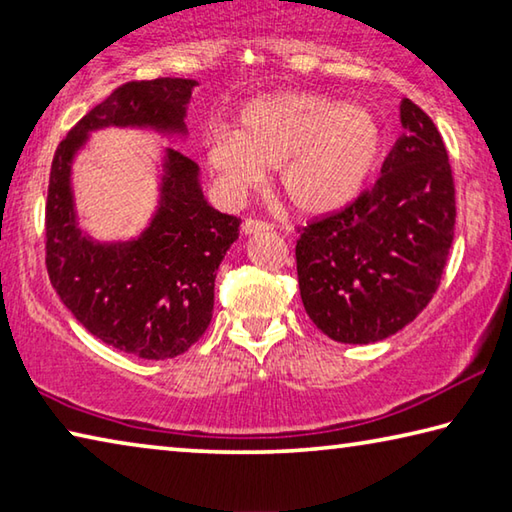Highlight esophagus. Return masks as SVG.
I'll return each mask as SVG.
<instances>
[{
    "mask_svg": "<svg viewBox=\"0 0 512 512\" xmlns=\"http://www.w3.org/2000/svg\"><path fill=\"white\" fill-rule=\"evenodd\" d=\"M241 228H244L246 235H255V232L271 230V223H268V221H259V219H246L244 225H241Z\"/></svg>",
    "mask_w": 512,
    "mask_h": 512,
    "instance_id": "obj_1",
    "label": "esophagus"
}]
</instances>
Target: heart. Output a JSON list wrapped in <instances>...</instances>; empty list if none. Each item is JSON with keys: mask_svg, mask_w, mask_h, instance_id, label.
<instances>
[{"mask_svg": "<svg viewBox=\"0 0 512 512\" xmlns=\"http://www.w3.org/2000/svg\"><path fill=\"white\" fill-rule=\"evenodd\" d=\"M381 151L379 119L357 103L316 92H277L250 101L239 128H214L205 160L228 196H244L277 167V187L302 214L348 205Z\"/></svg>", "mask_w": 512, "mask_h": 512, "instance_id": "1", "label": "heart"}]
</instances>
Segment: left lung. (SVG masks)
Listing matches in <instances>:
<instances>
[{"label":"left lung","instance_id":"8db88e82","mask_svg":"<svg viewBox=\"0 0 512 512\" xmlns=\"http://www.w3.org/2000/svg\"><path fill=\"white\" fill-rule=\"evenodd\" d=\"M400 119L404 131L377 183L343 210L298 228L302 305L339 343H375L409 325L436 293L454 241V178L443 137L409 99Z\"/></svg>","mask_w":512,"mask_h":512}]
</instances>
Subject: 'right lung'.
<instances>
[{"mask_svg":"<svg viewBox=\"0 0 512 512\" xmlns=\"http://www.w3.org/2000/svg\"><path fill=\"white\" fill-rule=\"evenodd\" d=\"M194 85L192 79L119 85L67 133L51 162L45 207L51 287L92 336L140 359L178 357L201 339L212 320L216 271L239 237L241 219L207 205L198 164L167 149L160 207L149 228L126 244H97L76 225L69 173L74 153L97 128L183 135Z\"/></svg>","mask_w":512,"mask_h":512,"instance_id":"add662e5","label":"right lung"}]
</instances>
